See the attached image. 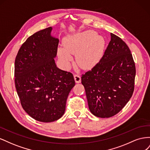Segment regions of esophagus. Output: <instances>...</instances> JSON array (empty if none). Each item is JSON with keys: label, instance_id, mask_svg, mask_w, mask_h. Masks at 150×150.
<instances>
[{"label": "esophagus", "instance_id": "1", "mask_svg": "<svg viewBox=\"0 0 150 150\" xmlns=\"http://www.w3.org/2000/svg\"><path fill=\"white\" fill-rule=\"evenodd\" d=\"M74 80H75L76 83H81V76H79V74H74Z\"/></svg>", "mask_w": 150, "mask_h": 150}]
</instances>
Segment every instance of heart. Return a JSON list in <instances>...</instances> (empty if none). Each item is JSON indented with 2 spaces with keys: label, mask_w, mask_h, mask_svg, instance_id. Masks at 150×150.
<instances>
[{
  "label": "heart",
  "mask_w": 150,
  "mask_h": 150,
  "mask_svg": "<svg viewBox=\"0 0 150 150\" xmlns=\"http://www.w3.org/2000/svg\"><path fill=\"white\" fill-rule=\"evenodd\" d=\"M94 30H86L67 38L64 47H59L57 54L63 67H69L72 54H76L78 64L83 68L94 66L101 58L104 40L102 36L96 35Z\"/></svg>",
  "instance_id": "heart-1"
}]
</instances>
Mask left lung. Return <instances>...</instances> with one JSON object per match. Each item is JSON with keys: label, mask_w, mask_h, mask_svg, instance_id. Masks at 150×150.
Wrapping results in <instances>:
<instances>
[{"label": "left lung", "mask_w": 150, "mask_h": 150, "mask_svg": "<svg viewBox=\"0 0 150 150\" xmlns=\"http://www.w3.org/2000/svg\"><path fill=\"white\" fill-rule=\"evenodd\" d=\"M135 75L128 46L111 33V40L100 61L81 77L91 112L102 118L118 113L132 96Z\"/></svg>", "instance_id": "left-lung-1"}]
</instances>
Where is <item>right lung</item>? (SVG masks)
<instances>
[{
	"label": "right lung",
	"mask_w": 150,
	"mask_h": 150,
	"mask_svg": "<svg viewBox=\"0 0 150 150\" xmlns=\"http://www.w3.org/2000/svg\"><path fill=\"white\" fill-rule=\"evenodd\" d=\"M52 27L37 32L22 45L15 60V84L21 105L34 120L55 121L62 116L75 85L73 75L57 67L58 38Z\"/></svg>",
	"instance_id": "obj_1"
}]
</instances>
